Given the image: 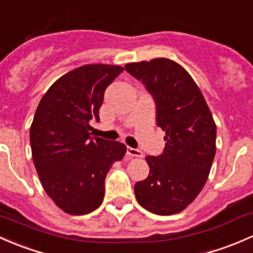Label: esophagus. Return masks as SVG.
<instances>
[{
    "instance_id": "34e87169",
    "label": "esophagus",
    "mask_w": 253,
    "mask_h": 253,
    "mask_svg": "<svg viewBox=\"0 0 253 253\" xmlns=\"http://www.w3.org/2000/svg\"><path fill=\"white\" fill-rule=\"evenodd\" d=\"M126 153L129 156H131V157H144V153H142V151L139 150V148L127 147Z\"/></svg>"
}]
</instances>
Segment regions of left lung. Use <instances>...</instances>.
Returning a JSON list of instances; mask_svg holds the SVG:
<instances>
[{"instance_id": "1", "label": "left lung", "mask_w": 253, "mask_h": 253, "mask_svg": "<svg viewBox=\"0 0 253 253\" xmlns=\"http://www.w3.org/2000/svg\"><path fill=\"white\" fill-rule=\"evenodd\" d=\"M156 103V123L166 132L160 156H147L150 174L134 186L137 202L155 214L185 210L201 192L215 156L217 126L201 91L180 64L155 58L126 66Z\"/></svg>"}]
</instances>
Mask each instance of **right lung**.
<instances>
[{
    "label": "right lung",
    "mask_w": 253,
    "mask_h": 253,
    "mask_svg": "<svg viewBox=\"0 0 253 253\" xmlns=\"http://www.w3.org/2000/svg\"><path fill=\"white\" fill-rule=\"evenodd\" d=\"M123 67L86 64L67 73L42 96L30 126L33 161L46 194L66 213L100 207L105 179L126 146L91 136L106 88Z\"/></svg>",
    "instance_id": "add662e5"
}]
</instances>
